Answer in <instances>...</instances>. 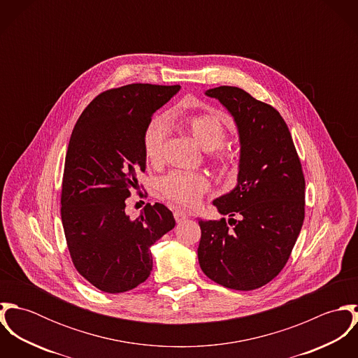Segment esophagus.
<instances>
[{"label":"esophagus","mask_w":358,"mask_h":358,"mask_svg":"<svg viewBox=\"0 0 358 358\" xmlns=\"http://www.w3.org/2000/svg\"><path fill=\"white\" fill-rule=\"evenodd\" d=\"M173 217H175V220H176L178 223H180V222L186 220V219L189 217V215H187L185 210H182V209H176V210L173 212Z\"/></svg>","instance_id":"1"}]
</instances>
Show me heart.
<instances>
[{
	"instance_id": "b5f03b06",
	"label": "heart",
	"mask_w": 358,
	"mask_h": 358,
	"mask_svg": "<svg viewBox=\"0 0 358 358\" xmlns=\"http://www.w3.org/2000/svg\"><path fill=\"white\" fill-rule=\"evenodd\" d=\"M176 124L209 153V158L213 162L227 166L234 161L233 150L224 145L227 128L219 114H183L176 117ZM165 139L166 125L164 120L153 117L148 122L142 138L143 153L149 164L159 165L162 162ZM209 187V179L204 173L199 172L173 171L158 182V190L164 199L187 208H194L200 204Z\"/></svg>"
}]
</instances>
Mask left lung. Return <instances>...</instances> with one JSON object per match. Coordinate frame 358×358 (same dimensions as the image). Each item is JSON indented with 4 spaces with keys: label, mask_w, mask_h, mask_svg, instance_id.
<instances>
[{
    "label": "left lung",
    "mask_w": 358,
    "mask_h": 358,
    "mask_svg": "<svg viewBox=\"0 0 358 358\" xmlns=\"http://www.w3.org/2000/svg\"><path fill=\"white\" fill-rule=\"evenodd\" d=\"M240 135L237 186L216 199L219 220H199V262L212 281L237 291L270 282L287 264L305 220V175L281 114L237 87L208 90Z\"/></svg>",
    "instance_id": "obj_1"
}]
</instances>
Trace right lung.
<instances>
[{"instance_id": "1", "label": "right lung", "mask_w": 358, "mask_h": 358, "mask_svg": "<svg viewBox=\"0 0 358 358\" xmlns=\"http://www.w3.org/2000/svg\"><path fill=\"white\" fill-rule=\"evenodd\" d=\"M180 85L129 84L107 90L80 115L66 153L60 215L77 271L107 294L134 289L150 275V247L175 227L165 205L125 212L145 172L142 138L154 113ZM141 197L143 194L139 193Z\"/></svg>"}]
</instances>
